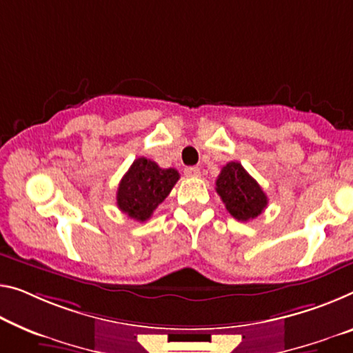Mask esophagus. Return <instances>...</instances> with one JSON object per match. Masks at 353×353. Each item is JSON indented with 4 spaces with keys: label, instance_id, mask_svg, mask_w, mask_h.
Listing matches in <instances>:
<instances>
[{
    "label": "esophagus",
    "instance_id": "esophagus-1",
    "mask_svg": "<svg viewBox=\"0 0 353 353\" xmlns=\"http://www.w3.org/2000/svg\"><path fill=\"white\" fill-rule=\"evenodd\" d=\"M184 175L191 176V178H197V176H200V169L199 167H186V169H184Z\"/></svg>",
    "mask_w": 353,
    "mask_h": 353
}]
</instances>
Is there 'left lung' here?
Returning a JSON list of instances; mask_svg holds the SVG:
<instances>
[{"mask_svg": "<svg viewBox=\"0 0 353 353\" xmlns=\"http://www.w3.org/2000/svg\"><path fill=\"white\" fill-rule=\"evenodd\" d=\"M216 192L233 218L243 222L256 219L268 205L267 194L240 162L232 161L222 167L216 180Z\"/></svg>", "mask_w": 353, "mask_h": 353, "instance_id": "1", "label": "left lung"}]
</instances>
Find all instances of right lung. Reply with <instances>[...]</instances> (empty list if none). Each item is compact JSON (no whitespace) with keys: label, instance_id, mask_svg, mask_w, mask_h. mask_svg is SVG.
<instances>
[{"label":"right lung","instance_id":"1","mask_svg":"<svg viewBox=\"0 0 353 353\" xmlns=\"http://www.w3.org/2000/svg\"><path fill=\"white\" fill-rule=\"evenodd\" d=\"M180 180L175 169H161L154 161L139 158L118 184L117 205L131 219L143 222Z\"/></svg>","mask_w":353,"mask_h":353}]
</instances>
